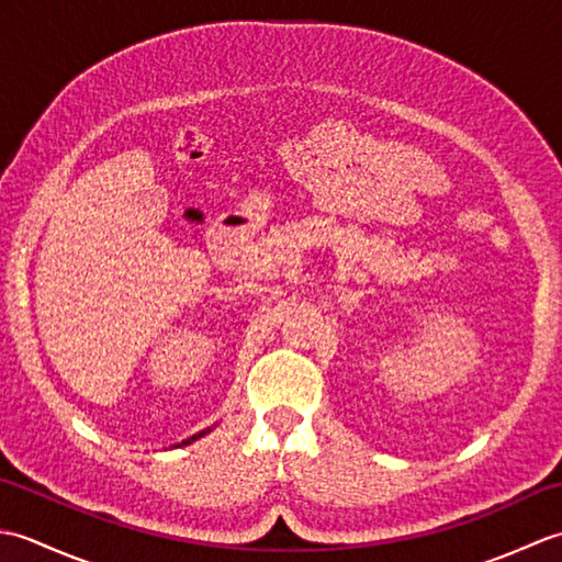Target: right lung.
<instances>
[{
    "label": "right lung",
    "instance_id": "right-lung-1",
    "mask_svg": "<svg viewBox=\"0 0 562 562\" xmlns=\"http://www.w3.org/2000/svg\"><path fill=\"white\" fill-rule=\"evenodd\" d=\"M210 432V429H202V432H198V435H193V437H190V439H186V441H181V445H190V441H195V439H200L202 435H207Z\"/></svg>",
    "mask_w": 562,
    "mask_h": 562
}]
</instances>
